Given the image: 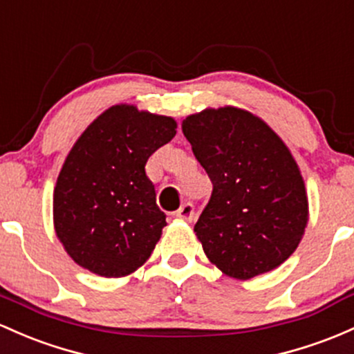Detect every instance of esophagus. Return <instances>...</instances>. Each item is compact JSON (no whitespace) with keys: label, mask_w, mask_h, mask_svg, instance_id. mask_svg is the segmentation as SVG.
Listing matches in <instances>:
<instances>
[{"label":"esophagus","mask_w":354,"mask_h":354,"mask_svg":"<svg viewBox=\"0 0 354 354\" xmlns=\"http://www.w3.org/2000/svg\"><path fill=\"white\" fill-rule=\"evenodd\" d=\"M176 216L180 220L183 221H188V223H192L193 220H195V208H193L192 203H185L183 207L176 212Z\"/></svg>","instance_id":"34e87169"}]
</instances>
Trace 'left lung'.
Instances as JSON below:
<instances>
[{
    "mask_svg": "<svg viewBox=\"0 0 354 354\" xmlns=\"http://www.w3.org/2000/svg\"><path fill=\"white\" fill-rule=\"evenodd\" d=\"M213 183L195 232L228 277L247 281L294 254L309 220L296 159L267 122L235 106L205 109L181 124Z\"/></svg>",
    "mask_w": 354,
    "mask_h": 354,
    "instance_id": "obj_1",
    "label": "left lung"
}]
</instances>
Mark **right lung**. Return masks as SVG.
<instances>
[{"label":"right lung","instance_id":"obj_1","mask_svg":"<svg viewBox=\"0 0 354 354\" xmlns=\"http://www.w3.org/2000/svg\"><path fill=\"white\" fill-rule=\"evenodd\" d=\"M176 127L168 115L118 104L80 134L53 189L55 234L77 266L126 277L151 257L166 215L145 166Z\"/></svg>","mask_w":354,"mask_h":354}]
</instances>
